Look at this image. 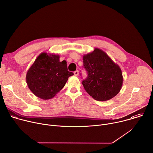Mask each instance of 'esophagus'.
I'll return each mask as SVG.
<instances>
[{
	"mask_svg": "<svg viewBox=\"0 0 153 153\" xmlns=\"http://www.w3.org/2000/svg\"><path fill=\"white\" fill-rule=\"evenodd\" d=\"M78 74H79V72H78V71H76L74 72V75H75V76H78Z\"/></svg>",
	"mask_w": 153,
	"mask_h": 153,
	"instance_id": "esophagus-1",
	"label": "esophagus"
}]
</instances>
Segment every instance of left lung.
I'll return each instance as SVG.
<instances>
[{
  "label": "left lung",
  "instance_id": "1",
  "mask_svg": "<svg viewBox=\"0 0 153 153\" xmlns=\"http://www.w3.org/2000/svg\"><path fill=\"white\" fill-rule=\"evenodd\" d=\"M83 66L88 77L82 82L84 89L97 101H107L117 95L123 85L120 67L104 51L95 48L84 55Z\"/></svg>",
  "mask_w": 153,
  "mask_h": 153
}]
</instances>
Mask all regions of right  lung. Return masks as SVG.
Masks as SVG:
<instances>
[{
  "label": "right lung",
  "instance_id": "right-lung-1",
  "mask_svg": "<svg viewBox=\"0 0 153 153\" xmlns=\"http://www.w3.org/2000/svg\"><path fill=\"white\" fill-rule=\"evenodd\" d=\"M59 55L41 53L26 75L27 86L32 93L44 100L53 98L74 74L67 69V62L59 61Z\"/></svg>",
  "mask_w": 153,
  "mask_h": 153
}]
</instances>
